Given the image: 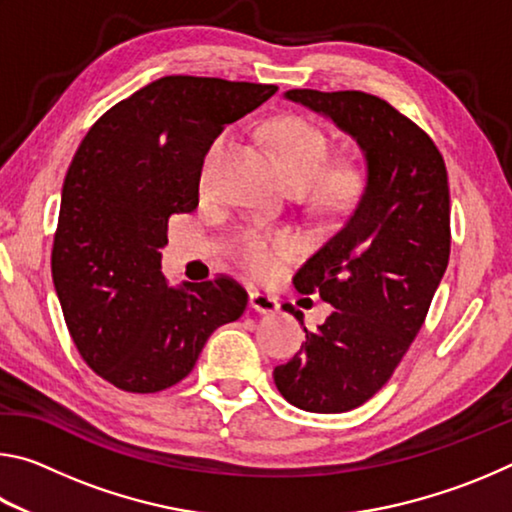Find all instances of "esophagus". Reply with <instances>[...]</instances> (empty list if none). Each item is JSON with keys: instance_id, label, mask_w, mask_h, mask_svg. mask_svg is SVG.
Segmentation results:
<instances>
[{"instance_id": "obj_1", "label": "esophagus", "mask_w": 512, "mask_h": 512, "mask_svg": "<svg viewBox=\"0 0 512 512\" xmlns=\"http://www.w3.org/2000/svg\"><path fill=\"white\" fill-rule=\"evenodd\" d=\"M250 309L259 311V314H275L277 309H280V302H277L273 296H266L262 291H253L250 293Z\"/></svg>"}]
</instances>
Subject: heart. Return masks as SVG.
Masks as SVG:
<instances>
[{
  "instance_id": "heart-1",
  "label": "heart",
  "mask_w": 512,
  "mask_h": 512,
  "mask_svg": "<svg viewBox=\"0 0 512 512\" xmlns=\"http://www.w3.org/2000/svg\"><path fill=\"white\" fill-rule=\"evenodd\" d=\"M266 135L271 140L277 158L282 162L284 176H287L293 189H305L307 192V189L318 185V192L327 203H343L357 194L361 185L359 171L350 167V164L327 171L332 149H329V140L325 133L318 131L311 121L300 117L275 119L266 128ZM225 146H228V135H221L212 144V149L205 158L203 183L210 180V173L223 155ZM296 248V239L291 235H284V232L244 230L235 239L232 253H235L237 262L250 275L268 277L280 268L284 259L296 253Z\"/></svg>"
}]
</instances>
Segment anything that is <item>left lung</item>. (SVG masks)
<instances>
[{
  "instance_id": "obj_1",
  "label": "left lung",
  "mask_w": 512,
  "mask_h": 512,
  "mask_svg": "<svg viewBox=\"0 0 512 512\" xmlns=\"http://www.w3.org/2000/svg\"><path fill=\"white\" fill-rule=\"evenodd\" d=\"M350 135L366 162V185L343 228L293 277L334 307L289 363L277 391L311 413H343L391 379L420 332L449 262V187L443 155L391 103L366 92L287 90ZM284 311L302 314L291 305Z\"/></svg>"
}]
</instances>
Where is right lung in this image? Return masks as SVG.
I'll list each match as a JSON object with an SVG mask.
<instances>
[{
	"label": "right lung",
	"mask_w": 512,
	"mask_h": 512,
	"mask_svg": "<svg viewBox=\"0 0 512 512\" xmlns=\"http://www.w3.org/2000/svg\"><path fill=\"white\" fill-rule=\"evenodd\" d=\"M275 85L164 76L94 124L69 164L51 273L83 361L128 393H158L192 372L246 291L230 277L171 287L169 216L194 212L203 160L232 121Z\"/></svg>",
	"instance_id": "obj_1"
}]
</instances>
